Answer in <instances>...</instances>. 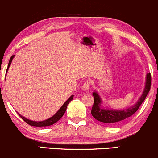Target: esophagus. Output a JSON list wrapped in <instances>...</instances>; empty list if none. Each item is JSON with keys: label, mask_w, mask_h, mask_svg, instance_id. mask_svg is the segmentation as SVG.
I'll return each instance as SVG.
<instances>
[{"label": "esophagus", "mask_w": 158, "mask_h": 158, "mask_svg": "<svg viewBox=\"0 0 158 158\" xmlns=\"http://www.w3.org/2000/svg\"><path fill=\"white\" fill-rule=\"evenodd\" d=\"M90 81H85L84 82V84L82 85V89L85 90H88L90 88Z\"/></svg>", "instance_id": "obj_1"}]
</instances>
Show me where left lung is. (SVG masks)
<instances>
[{
	"label": "left lung",
	"instance_id": "left-lung-1",
	"mask_svg": "<svg viewBox=\"0 0 158 158\" xmlns=\"http://www.w3.org/2000/svg\"><path fill=\"white\" fill-rule=\"evenodd\" d=\"M151 82L152 77L151 73H147L146 76V87H145L144 91L139 98V99L134 106L129 108H127L126 110H106L101 108V99L99 96L98 95L97 92H94L93 96L94 98V102L91 109L92 116L97 119L99 122L106 123L108 125H117L119 123H123L126 119L129 118L131 116L138 110L139 106L143 102V101L146 99V96L149 92L150 88H151Z\"/></svg>",
	"mask_w": 158,
	"mask_h": 158
}]
</instances>
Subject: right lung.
I'll return each instance as SVG.
<instances>
[{
	"label": "right lung",
	"instance_id": "1",
	"mask_svg": "<svg viewBox=\"0 0 158 158\" xmlns=\"http://www.w3.org/2000/svg\"><path fill=\"white\" fill-rule=\"evenodd\" d=\"M14 56H11L10 59V61H9V64H8V67H7V69H6V72L7 70H8V68H10V64H11V62H12V59H13ZM73 96L72 95L71 97H70L68 100L66 101L64 103V105H63L61 107V108L59 109V110L57 111V113H56L54 114L53 116H52V117H50V118H49L48 119H46V120H44V121H40V122H35V121H32V120H30V119L25 118V117H22L21 115H20L19 114V115L21 117V118L23 119L24 122H26L27 124L30 125V126H36V127H41V126H51V125L54 124V123H56L57 121H59V119H60L61 117H62V116L64 115V114L65 113V110L67 109V107H68V105L69 104V102H70V101L73 99Z\"/></svg>",
	"mask_w": 158,
	"mask_h": 158
}]
</instances>
